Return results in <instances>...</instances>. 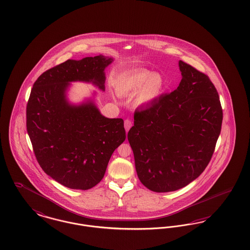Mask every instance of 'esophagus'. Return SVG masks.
<instances>
[{
  "label": "esophagus",
  "instance_id": "1",
  "mask_svg": "<svg viewBox=\"0 0 250 250\" xmlns=\"http://www.w3.org/2000/svg\"><path fill=\"white\" fill-rule=\"evenodd\" d=\"M131 126H132V122L129 119L125 120V128L126 132H128V130L131 128Z\"/></svg>",
  "mask_w": 250,
  "mask_h": 250
}]
</instances>
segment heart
I'll return each instance as SVG.
<instances>
[{
	"label": "heart",
	"mask_w": 250,
	"mask_h": 250,
	"mask_svg": "<svg viewBox=\"0 0 250 250\" xmlns=\"http://www.w3.org/2000/svg\"><path fill=\"white\" fill-rule=\"evenodd\" d=\"M166 87L162 74H153L146 69L135 70L121 76L116 82V91L121 96H127L138 91L136 103L146 104L151 103L162 95Z\"/></svg>",
	"instance_id": "obj_1"
}]
</instances>
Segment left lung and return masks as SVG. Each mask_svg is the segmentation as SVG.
Segmentation results:
<instances>
[{"instance_id": "obj_1", "label": "left lung", "mask_w": 250, "mask_h": 250, "mask_svg": "<svg viewBox=\"0 0 250 250\" xmlns=\"http://www.w3.org/2000/svg\"><path fill=\"white\" fill-rule=\"evenodd\" d=\"M178 64L179 86L136 109L127 134L139 179L156 192L179 190L200 176L221 132L223 109L213 83L190 64Z\"/></svg>"}]
</instances>
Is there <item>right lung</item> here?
<instances>
[{
    "label": "right lung",
    "mask_w": 250,
    "mask_h": 250,
    "mask_svg": "<svg viewBox=\"0 0 250 250\" xmlns=\"http://www.w3.org/2000/svg\"><path fill=\"white\" fill-rule=\"evenodd\" d=\"M104 56L67 60L47 70L33 85L26 127L36 159L48 176L74 190H88L103 178L109 159L125 140L123 119L104 117L92 103L69 104L72 81H92L104 89Z\"/></svg>",
    "instance_id": "1"
}]
</instances>
